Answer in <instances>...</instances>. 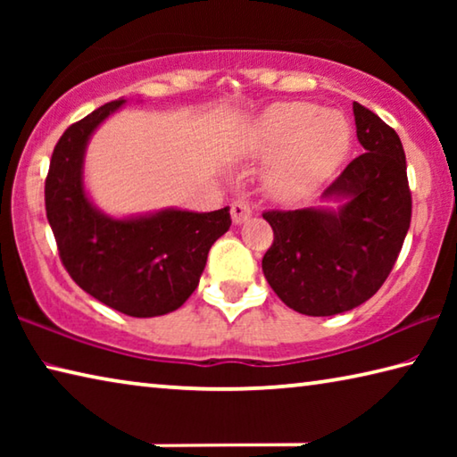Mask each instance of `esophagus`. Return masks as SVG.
Masks as SVG:
<instances>
[{
    "mask_svg": "<svg viewBox=\"0 0 457 457\" xmlns=\"http://www.w3.org/2000/svg\"><path fill=\"white\" fill-rule=\"evenodd\" d=\"M252 215V205L245 199H236L231 204V220L234 223H244Z\"/></svg>",
    "mask_w": 457,
    "mask_h": 457,
    "instance_id": "obj_1",
    "label": "esophagus"
}]
</instances>
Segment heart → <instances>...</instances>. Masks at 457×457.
<instances>
[{
    "instance_id": "b5f03b06",
    "label": "heart",
    "mask_w": 457,
    "mask_h": 457,
    "mask_svg": "<svg viewBox=\"0 0 457 457\" xmlns=\"http://www.w3.org/2000/svg\"><path fill=\"white\" fill-rule=\"evenodd\" d=\"M351 146V125L338 111H319L308 103L270 106L247 143L253 157H276L268 189L280 199L304 197L328 179Z\"/></svg>"
}]
</instances>
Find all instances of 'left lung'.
<instances>
[{
	"label": "left lung",
	"instance_id": "1",
	"mask_svg": "<svg viewBox=\"0 0 457 457\" xmlns=\"http://www.w3.org/2000/svg\"><path fill=\"white\" fill-rule=\"evenodd\" d=\"M365 153L324 191L345 199L338 212H264L274 242L262 258L268 284L286 306L306 316L353 311L381 288L411 223V191L399 135L353 103Z\"/></svg>",
	"mask_w": 457,
	"mask_h": 457
}]
</instances>
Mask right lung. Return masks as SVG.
I'll return each mask as SVG.
<instances>
[{
    "label": "right lung",
    "mask_w": 457,
    "mask_h": 457,
    "mask_svg": "<svg viewBox=\"0 0 457 457\" xmlns=\"http://www.w3.org/2000/svg\"><path fill=\"white\" fill-rule=\"evenodd\" d=\"M112 100L64 130L46 177V215L66 272L84 292L122 314L173 312L197 288L207 253L231 226L229 207L195 213L165 210L112 220L90 204L82 185L84 149Z\"/></svg>",
    "instance_id": "right-lung-1"
}]
</instances>
